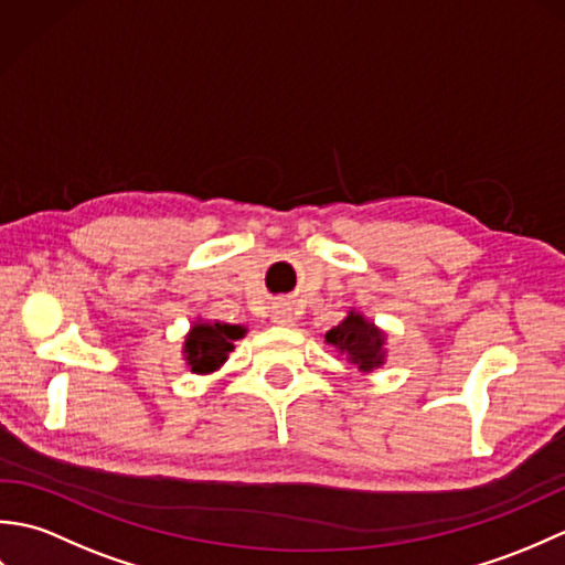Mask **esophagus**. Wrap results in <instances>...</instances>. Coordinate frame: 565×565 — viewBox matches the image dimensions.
<instances>
[{
    "instance_id": "34e87169",
    "label": "esophagus",
    "mask_w": 565,
    "mask_h": 565,
    "mask_svg": "<svg viewBox=\"0 0 565 565\" xmlns=\"http://www.w3.org/2000/svg\"><path fill=\"white\" fill-rule=\"evenodd\" d=\"M271 322L274 326H294L296 318H294V310L289 306H274L271 310Z\"/></svg>"
}]
</instances>
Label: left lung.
<instances>
[{
    "mask_svg": "<svg viewBox=\"0 0 565 565\" xmlns=\"http://www.w3.org/2000/svg\"><path fill=\"white\" fill-rule=\"evenodd\" d=\"M326 342L347 354L359 371H374L383 364V332L359 313H350L340 326L328 330Z\"/></svg>",
    "mask_w": 565,
    "mask_h": 565,
    "instance_id": "8db88e82",
    "label": "left lung"
}]
</instances>
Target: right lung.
Returning a JSON list of instances; mask_svg holds the SVG:
<instances>
[{
  "label": "right lung",
  "instance_id": "right-lung-1",
  "mask_svg": "<svg viewBox=\"0 0 565 565\" xmlns=\"http://www.w3.org/2000/svg\"><path fill=\"white\" fill-rule=\"evenodd\" d=\"M245 338V328L227 326V322H196L184 342V359L194 374H211L218 369L227 352H233V342Z\"/></svg>",
  "mask_w": 565,
  "mask_h": 565
}]
</instances>
